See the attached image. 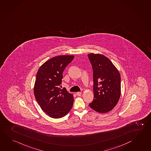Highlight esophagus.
<instances>
[{"label":"esophagus","instance_id":"esophagus-1","mask_svg":"<svg viewBox=\"0 0 151 151\" xmlns=\"http://www.w3.org/2000/svg\"><path fill=\"white\" fill-rule=\"evenodd\" d=\"M81 92H77V93H76V95H77L78 96H80L81 95Z\"/></svg>","mask_w":151,"mask_h":151}]
</instances>
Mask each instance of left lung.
I'll use <instances>...</instances> for the list:
<instances>
[{
  "mask_svg": "<svg viewBox=\"0 0 151 151\" xmlns=\"http://www.w3.org/2000/svg\"><path fill=\"white\" fill-rule=\"evenodd\" d=\"M88 56L93 70L94 95L89 106L97 112H108L115 107L120 97V74L104 55L91 53Z\"/></svg>",
  "mask_w": 151,
  "mask_h": 151,
  "instance_id": "8db88e82",
  "label": "left lung"
}]
</instances>
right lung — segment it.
<instances>
[{"label": "right lung", "instance_id": "obj_1", "mask_svg": "<svg viewBox=\"0 0 151 151\" xmlns=\"http://www.w3.org/2000/svg\"><path fill=\"white\" fill-rule=\"evenodd\" d=\"M74 58L73 55H60L52 58L37 72L34 95L42 110L51 118H62L73 106V95L65 88L62 89L60 87L63 71Z\"/></svg>", "mask_w": 151, "mask_h": 151}]
</instances>
